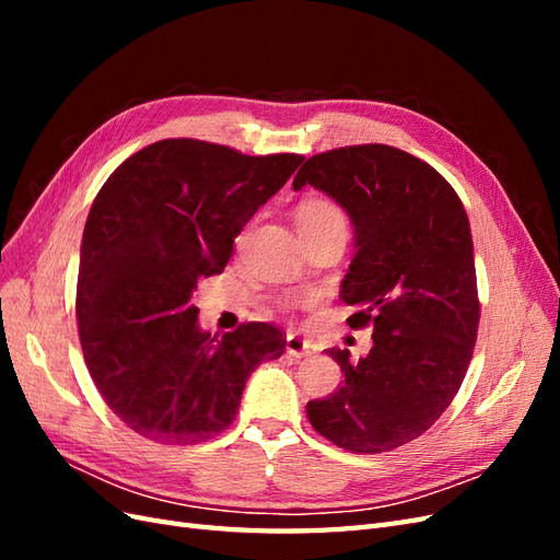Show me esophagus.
Instances as JSON below:
<instances>
[{"instance_id":"1","label":"esophagus","mask_w":560,"mask_h":560,"mask_svg":"<svg viewBox=\"0 0 560 560\" xmlns=\"http://www.w3.org/2000/svg\"><path fill=\"white\" fill-rule=\"evenodd\" d=\"M287 352L292 358H308V354H313V343L301 338L299 334H287Z\"/></svg>"}]
</instances>
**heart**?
I'll list each match as a JSON object with an SVG mask.
<instances>
[{"label": "heart", "mask_w": 560, "mask_h": 560, "mask_svg": "<svg viewBox=\"0 0 560 560\" xmlns=\"http://www.w3.org/2000/svg\"><path fill=\"white\" fill-rule=\"evenodd\" d=\"M329 222H346L343 210L336 206V202L327 198H308L303 200L296 208V226H317V224H329Z\"/></svg>", "instance_id": "b5f03b06"}]
</instances>
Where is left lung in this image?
Returning a JSON list of instances; mask_svg holds the SVG:
<instances>
[{
  "instance_id": "left-lung-1",
  "label": "left lung",
  "mask_w": 560,
  "mask_h": 560,
  "mask_svg": "<svg viewBox=\"0 0 560 560\" xmlns=\"http://www.w3.org/2000/svg\"><path fill=\"white\" fill-rule=\"evenodd\" d=\"M315 186L341 206L354 259L341 284L352 329L374 325L358 362L329 348L346 381L306 406L311 425L352 453H383L434 425L463 385L479 329L469 219L432 165L387 144L341 147L303 163L294 191Z\"/></svg>"
}]
</instances>
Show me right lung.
Masks as SVG:
<instances>
[{
  "mask_svg": "<svg viewBox=\"0 0 560 560\" xmlns=\"http://www.w3.org/2000/svg\"><path fill=\"white\" fill-rule=\"evenodd\" d=\"M301 163L161 140L95 196L79 259V338L95 387L132 432L171 446L217 436L252 371L284 352L268 322L200 331L191 294L200 278L222 273L243 226Z\"/></svg>",
  "mask_w": 560,
  "mask_h": 560,
  "instance_id": "add662e5",
  "label": "right lung"
}]
</instances>
